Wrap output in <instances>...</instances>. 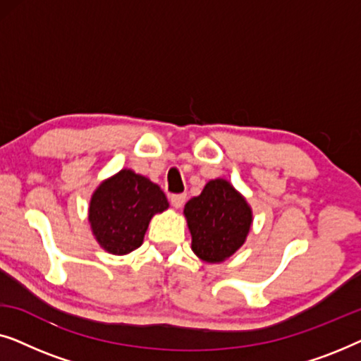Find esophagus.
I'll return each mask as SVG.
<instances>
[{
	"label": "esophagus",
	"mask_w": 361,
	"mask_h": 361,
	"mask_svg": "<svg viewBox=\"0 0 361 361\" xmlns=\"http://www.w3.org/2000/svg\"><path fill=\"white\" fill-rule=\"evenodd\" d=\"M185 199H187V195L185 194H172L171 197H169V200H171V204L176 207V209H180L182 205H184V202H185Z\"/></svg>",
	"instance_id": "obj_1"
}]
</instances>
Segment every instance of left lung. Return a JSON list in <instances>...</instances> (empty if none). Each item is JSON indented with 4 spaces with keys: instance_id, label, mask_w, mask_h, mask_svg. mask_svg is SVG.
Here are the masks:
<instances>
[{
    "instance_id": "1",
    "label": "left lung",
    "mask_w": 361,
    "mask_h": 361,
    "mask_svg": "<svg viewBox=\"0 0 361 361\" xmlns=\"http://www.w3.org/2000/svg\"><path fill=\"white\" fill-rule=\"evenodd\" d=\"M192 235V250L207 263L230 258L245 243L251 226V209L224 179L210 180L184 209Z\"/></svg>"
}]
</instances>
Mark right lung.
Returning a JSON list of instances; mask_svg holds the SVG:
<instances>
[{
    "mask_svg": "<svg viewBox=\"0 0 361 361\" xmlns=\"http://www.w3.org/2000/svg\"><path fill=\"white\" fill-rule=\"evenodd\" d=\"M167 207L159 185L145 176L123 169L95 190L88 220L102 248L111 255H126L140 248L152 215Z\"/></svg>",
    "mask_w": 361,
    "mask_h": 361,
    "instance_id": "1",
    "label": "right lung"
}]
</instances>
